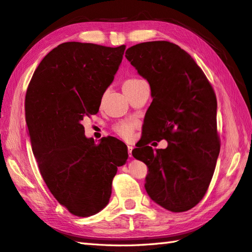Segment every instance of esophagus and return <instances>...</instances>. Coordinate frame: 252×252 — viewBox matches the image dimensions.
Wrapping results in <instances>:
<instances>
[{"mask_svg":"<svg viewBox=\"0 0 252 252\" xmlns=\"http://www.w3.org/2000/svg\"><path fill=\"white\" fill-rule=\"evenodd\" d=\"M127 151H128V156H129V158H132V155H131L132 147H131V146H128V147H127Z\"/></svg>","mask_w":252,"mask_h":252,"instance_id":"34e87169","label":"esophagus"}]
</instances>
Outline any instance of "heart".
Listing matches in <instances>:
<instances>
[{
	"instance_id": "b5f03b06",
	"label": "heart",
	"mask_w": 252,
	"mask_h": 252,
	"mask_svg": "<svg viewBox=\"0 0 252 252\" xmlns=\"http://www.w3.org/2000/svg\"><path fill=\"white\" fill-rule=\"evenodd\" d=\"M141 81L142 80L138 79V78L127 79L124 83V85H123V89L128 88V87L136 86L137 84L141 83ZM133 129H135V123L133 122H123L115 127V131L119 133L121 137L124 138V139H129V138L132 136Z\"/></svg>"
}]
</instances>
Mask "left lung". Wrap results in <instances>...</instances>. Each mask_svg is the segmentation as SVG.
Listing matches in <instances>:
<instances>
[{"instance_id": "8db88e82", "label": "left lung", "mask_w": 252, "mask_h": 252, "mask_svg": "<svg viewBox=\"0 0 252 252\" xmlns=\"http://www.w3.org/2000/svg\"><path fill=\"white\" fill-rule=\"evenodd\" d=\"M125 56L151 89L145 138L132 150L148 167L146 191L168 211H187L207 192L220 153L217 96L202 69L176 44L143 42ZM163 139L165 149L146 146Z\"/></svg>"}]
</instances>
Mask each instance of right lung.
<instances>
[{"instance_id": "obj_1", "label": "right lung", "mask_w": 252, "mask_h": 252, "mask_svg": "<svg viewBox=\"0 0 252 252\" xmlns=\"http://www.w3.org/2000/svg\"><path fill=\"white\" fill-rule=\"evenodd\" d=\"M125 45L65 42L44 56L26 94L28 136L41 175L58 201L90 217L110 201L117 167L128 158L114 137L87 138L84 117L99 112Z\"/></svg>"}]
</instances>
